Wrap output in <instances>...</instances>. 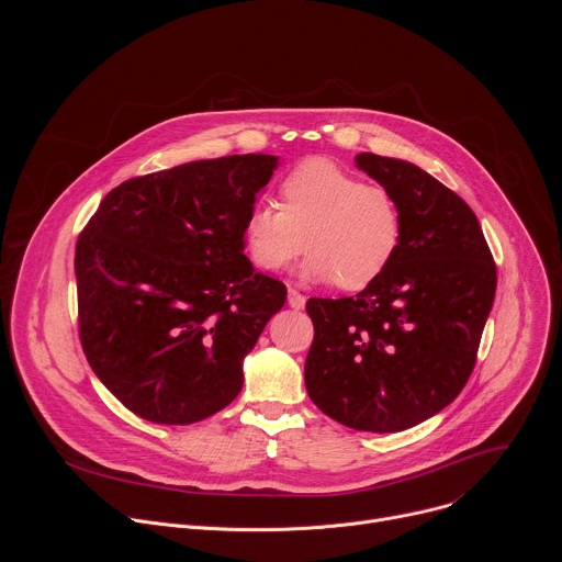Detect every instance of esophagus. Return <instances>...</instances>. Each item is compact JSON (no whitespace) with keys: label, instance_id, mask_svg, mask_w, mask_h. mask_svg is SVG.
<instances>
[{"label":"esophagus","instance_id":"1","mask_svg":"<svg viewBox=\"0 0 562 562\" xmlns=\"http://www.w3.org/2000/svg\"><path fill=\"white\" fill-rule=\"evenodd\" d=\"M304 304H306V297H304L300 291L289 289V306L295 308V311H300V308H304Z\"/></svg>","mask_w":562,"mask_h":562}]
</instances>
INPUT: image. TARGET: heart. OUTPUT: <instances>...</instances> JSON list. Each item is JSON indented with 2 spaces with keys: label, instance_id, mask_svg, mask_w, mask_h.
I'll list each match as a JSON object with an SVG mask.
<instances>
[{
  "label": "heart",
  "instance_id": "obj_1",
  "mask_svg": "<svg viewBox=\"0 0 562 562\" xmlns=\"http://www.w3.org/2000/svg\"><path fill=\"white\" fill-rule=\"evenodd\" d=\"M284 209L256 202L243 226L249 258L267 271L286 267L302 249L300 278L362 289L395 258L403 239V211L395 195L362 182L327 157H308L282 182Z\"/></svg>",
  "mask_w": 562,
  "mask_h": 562
}]
</instances>
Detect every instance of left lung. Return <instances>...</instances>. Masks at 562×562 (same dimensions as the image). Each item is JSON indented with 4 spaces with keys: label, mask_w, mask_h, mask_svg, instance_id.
Segmentation results:
<instances>
[{
    "label": "left lung",
    "mask_w": 562,
    "mask_h": 562,
    "mask_svg": "<svg viewBox=\"0 0 562 562\" xmlns=\"http://www.w3.org/2000/svg\"><path fill=\"white\" fill-rule=\"evenodd\" d=\"M403 211L391 265L356 297H311L304 384L345 427L405 431L442 412L467 384L496 295V265L477 217L405 159L356 155Z\"/></svg>",
    "instance_id": "8db88e82"
}]
</instances>
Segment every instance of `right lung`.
<instances>
[{"mask_svg":"<svg viewBox=\"0 0 562 562\" xmlns=\"http://www.w3.org/2000/svg\"><path fill=\"white\" fill-rule=\"evenodd\" d=\"M276 169V155L247 153L133 178L79 235V340L135 416L193 425L243 391V362L286 300L243 239Z\"/></svg>","mask_w":562,"mask_h":562,"instance_id":"obj_1","label":"right lung"}]
</instances>
